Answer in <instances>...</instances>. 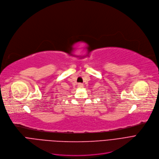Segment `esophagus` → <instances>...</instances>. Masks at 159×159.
<instances>
[{
  "label": "esophagus",
  "mask_w": 159,
  "mask_h": 159,
  "mask_svg": "<svg viewBox=\"0 0 159 159\" xmlns=\"http://www.w3.org/2000/svg\"><path fill=\"white\" fill-rule=\"evenodd\" d=\"M78 87H80V88H82L83 87H84V85H83L82 84H81V83H80V84H78Z\"/></svg>",
  "instance_id": "34e87169"
}]
</instances>
